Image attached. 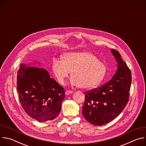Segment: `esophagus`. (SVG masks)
<instances>
[{"label": "esophagus", "instance_id": "obj_1", "mask_svg": "<svg viewBox=\"0 0 146 146\" xmlns=\"http://www.w3.org/2000/svg\"><path fill=\"white\" fill-rule=\"evenodd\" d=\"M72 93H73V91H70V90H67V91H66V92H65V94H66V95H68L71 94H72Z\"/></svg>", "mask_w": 146, "mask_h": 146}]
</instances>
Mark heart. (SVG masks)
Wrapping results in <instances>:
<instances>
[{"label":"heart","mask_w":146,"mask_h":146,"mask_svg":"<svg viewBox=\"0 0 146 146\" xmlns=\"http://www.w3.org/2000/svg\"><path fill=\"white\" fill-rule=\"evenodd\" d=\"M52 71L58 82L64 84L72 72L71 84L83 89L97 87L105 78L106 66L99 59L89 52H70L54 59Z\"/></svg>","instance_id":"obj_1"}]
</instances>
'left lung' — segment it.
I'll return each instance as SVG.
<instances>
[{
	"label": "left lung",
	"instance_id": "8db88e82",
	"mask_svg": "<svg viewBox=\"0 0 146 146\" xmlns=\"http://www.w3.org/2000/svg\"><path fill=\"white\" fill-rule=\"evenodd\" d=\"M111 52L118 64L115 74L106 84L85 92L82 115L87 121L97 126L115 119L129 100L132 82L131 70L118 51L111 49Z\"/></svg>",
	"mask_w": 146,
	"mask_h": 146
}]
</instances>
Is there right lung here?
Here are the masks:
<instances>
[{
    "label": "right lung",
    "instance_id": "add662e5",
    "mask_svg": "<svg viewBox=\"0 0 146 146\" xmlns=\"http://www.w3.org/2000/svg\"><path fill=\"white\" fill-rule=\"evenodd\" d=\"M17 89L21 104L40 122L56 118L65 98V90L44 69L21 64L17 72Z\"/></svg>",
    "mask_w": 146,
    "mask_h": 146
}]
</instances>
